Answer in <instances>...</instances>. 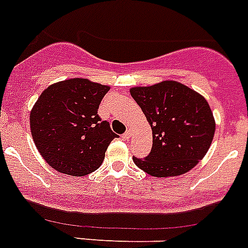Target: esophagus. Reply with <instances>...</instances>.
Masks as SVG:
<instances>
[{
	"label": "esophagus",
	"mask_w": 248,
	"mask_h": 248,
	"mask_svg": "<svg viewBox=\"0 0 248 248\" xmlns=\"http://www.w3.org/2000/svg\"><path fill=\"white\" fill-rule=\"evenodd\" d=\"M122 137H124V140H126V141H128V140H130V139H131V137H132V131L127 130V131H126V132H124V136H122Z\"/></svg>",
	"instance_id": "esophagus-1"
}]
</instances>
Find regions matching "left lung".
<instances>
[{"instance_id": "8db88e82", "label": "left lung", "mask_w": 248, "mask_h": 248, "mask_svg": "<svg viewBox=\"0 0 248 248\" xmlns=\"http://www.w3.org/2000/svg\"><path fill=\"white\" fill-rule=\"evenodd\" d=\"M130 94L153 130V149L134 163L149 175H183L198 165L213 141L216 121L207 99L188 85L163 80L132 87Z\"/></svg>"}]
</instances>
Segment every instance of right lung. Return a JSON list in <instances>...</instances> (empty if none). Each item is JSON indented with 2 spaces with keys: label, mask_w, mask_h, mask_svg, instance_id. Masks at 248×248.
Wrapping results in <instances>:
<instances>
[{
  "label": "right lung",
  "mask_w": 248,
  "mask_h": 248,
  "mask_svg": "<svg viewBox=\"0 0 248 248\" xmlns=\"http://www.w3.org/2000/svg\"><path fill=\"white\" fill-rule=\"evenodd\" d=\"M108 91V85L87 78H69L49 85L35 102L31 136L54 170L84 176L102 165L108 145L117 137L97 114Z\"/></svg>",
  "instance_id": "add662e5"
}]
</instances>
